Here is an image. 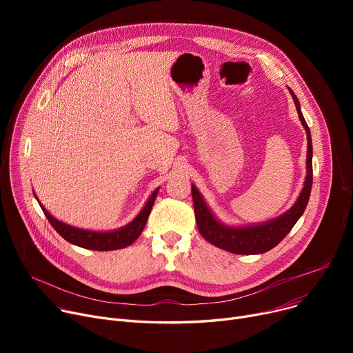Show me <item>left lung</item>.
Returning a JSON list of instances; mask_svg holds the SVG:
<instances>
[{
    "label": "left lung",
    "instance_id": "obj_1",
    "mask_svg": "<svg viewBox=\"0 0 353 353\" xmlns=\"http://www.w3.org/2000/svg\"><path fill=\"white\" fill-rule=\"evenodd\" d=\"M290 94L294 100L296 110H298L299 119L306 130L307 134V156H306V167H307V176L305 180V186L302 189V193L294 203V206L277 217L274 220L268 221L263 225L250 226V228H228L225 225L219 223V221L213 217L210 210L208 209L205 200L200 196L199 190L192 186V196H193V205H194V214H196V223L200 234L205 237L209 243L225 249L228 252L236 253V254H259L265 253L273 249L274 246L279 245L285 236L292 230V228L296 225V221L303 214L310 190H312V180H313V169H312V137L310 130L305 121V117L301 111V104L298 97L294 96V92L290 90Z\"/></svg>",
    "mask_w": 353,
    "mask_h": 353
}]
</instances>
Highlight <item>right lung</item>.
Listing matches in <instances>:
<instances>
[{
  "instance_id": "1",
  "label": "right lung",
  "mask_w": 353,
  "mask_h": 353,
  "mask_svg": "<svg viewBox=\"0 0 353 353\" xmlns=\"http://www.w3.org/2000/svg\"><path fill=\"white\" fill-rule=\"evenodd\" d=\"M159 189L154 190V193L148 199L147 205L144 206V209L140 212V214L132 221V223L114 230V232H105V233H99V232H90V230H81L77 228L68 226L63 221H59L57 219H54L40 203V206L46 214V217L48 219L50 225L55 229L61 237H64L67 242L84 248V249H90V250H100V252H105V250H117V249H123L127 248L132 243L136 242V239L141 234L148 214L152 212V208L154 205V200L157 196ZM39 200V199H37Z\"/></svg>"
}]
</instances>
